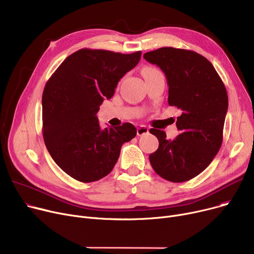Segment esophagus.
<instances>
[{
	"label": "esophagus",
	"instance_id": "obj_1",
	"mask_svg": "<svg viewBox=\"0 0 254 254\" xmlns=\"http://www.w3.org/2000/svg\"><path fill=\"white\" fill-rule=\"evenodd\" d=\"M149 131L148 127H146L144 126H140L138 128H137V135L138 136H143V135H146L147 132Z\"/></svg>",
	"mask_w": 254,
	"mask_h": 254
}]
</instances>
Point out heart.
Here are the masks:
<instances>
[{"label": "heart", "mask_w": 254, "mask_h": 254, "mask_svg": "<svg viewBox=\"0 0 254 254\" xmlns=\"http://www.w3.org/2000/svg\"><path fill=\"white\" fill-rule=\"evenodd\" d=\"M159 72L156 68H153V66H145V68L142 70V74L144 78H148L151 76H154L156 74H159Z\"/></svg>", "instance_id": "obj_1"}]
</instances>
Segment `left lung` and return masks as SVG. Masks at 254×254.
<instances>
[{
  "mask_svg": "<svg viewBox=\"0 0 254 254\" xmlns=\"http://www.w3.org/2000/svg\"><path fill=\"white\" fill-rule=\"evenodd\" d=\"M143 57L165 73L169 105L181 110L175 139H167L164 130H149L159 142L149 155L150 164L168 181H189L211 164L221 147L228 92L213 64L194 51L162 47Z\"/></svg>",
  "mask_w": 254,
  "mask_h": 254,
  "instance_id": "left-lung-1",
  "label": "left lung"
}]
</instances>
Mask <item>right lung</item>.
<instances>
[{
    "label": "right lung",
    "instance_id": "add662e5",
    "mask_svg": "<svg viewBox=\"0 0 254 254\" xmlns=\"http://www.w3.org/2000/svg\"><path fill=\"white\" fill-rule=\"evenodd\" d=\"M141 55L83 48L66 58L47 81L43 139L53 161L72 178L88 183L107 176L123 144L136 137V127L128 123L102 129L97 113Z\"/></svg>",
    "mask_w": 254,
    "mask_h": 254
}]
</instances>
